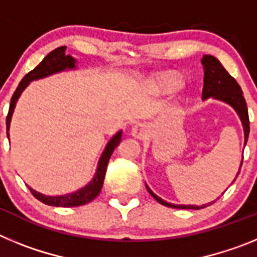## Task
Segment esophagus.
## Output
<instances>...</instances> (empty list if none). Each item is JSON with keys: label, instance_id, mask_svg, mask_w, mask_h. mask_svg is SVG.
Returning a JSON list of instances; mask_svg holds the SVG:
<instances>
[{"label": "esophagus", "instance_id": "esophagus-1", "mask_svg": "<svg viewBox=\"0 0 257 257\" xmlns=\"http://www.w3.org/2000/svg\"><path fill=\"white\" fill-rule=\"evenodd\" d=\"M131 135H133L134 138H138V139H143V138H145V135H147V128H145V126L143 123L135 124V126H133V128H131Z\"/></svg>", "mask_w": 257, "mask_h": 257}]
</instances>
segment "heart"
I'll return each mask as SVG.
<instances>
[{
    "label": "heart",
    "mask_w": 257,
    "mask_h": 257,
    "mask_svg": "<svg viewBox=\"0 0 257 257\" xmlns=\"http://www.w3.org/2000/svg\"><path fill=\"white\" fill-rule=\"evenodd\" d=\"M181 79L174 73H165L157 78V86L163 91H172L180 87Z\"/></svg>",
    "instance_id": "heart-1"
}]
</instances>
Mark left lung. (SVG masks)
<instances>
[{
    "label": "left lung",
    "instance_id": "1",
    "mask_svg": "<svg viewBox=\"0 0 257 257\" xmlns=\"http://www.w3.org/2000/svg\"><path fill=\"white\" fill-rule=\"evenodd\" d=\"M202 65H203V70H205V77H203V90H202V99H216V100L224 101V103L229 104L231 108L237 112L238 117L240 118L242 126H243L244 131V145H246L247 139H248L249 134V119H248V109H247L246 100L243 97V92L242 88L238 85L230 74L225 70V68L222 67L221 63L217 60L215 56L212 55H203L201 60ZM242 162H243V156H242ZM240 162V166H242ZM239 166V171H240ZM238 171V174H239ZM237 174V176H238ZM235 180V179H234ZM145 187L148 189L149 194L156 199L157 202H160L161 205L166 206V207L171 208H184V210H201L207 206L212 205L213 202H210L207 205L202 206H194V205H175V203H169V202L163 201L162 198L154 194L151 190V188L145 184Z\"/></svg>",
    "mask_w": 257,
    "mask_h": 257
}]
</instances>
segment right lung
Instances as JSON below:
<instances>
[{
  "label": "right lung",
  "instance_id": "1",
  "mask_svg": "<svg viewBox=\"0 0 257 257\" xmlns=\"http://www.w3.org/2000/svg\"><path fill=\"white\" fill-rule=\"evenodd\" d=\"M65 46H61L55 49L54 51H51L50 54H47L45 56V59L41 61L40 64L35 68L33 70H31L28 74H26V77L20 81L19 86L17 87L15 92H14L13 97H11L10 101V108H9V114L6 118V128H8V138H9V130H10V122L11 117H13L14 109L17 105L18 99L20 97L22 92L28 87L29 83L32 81H36V79L45 78V77H49L51 74L59 73V72H63V70H69V69H76L77 60L70 55H65ZM122 138V130L118 131L115 135L112 136V139L109 140L108 144L105 145L103 153L100 156V160L97 162L96 172H95L94 178L87 185H85L81 189L76 190V192L68 193L64 196H45L42 193L36 192L35 189H32L31 187L29 190L38 201H41L45 205L49 206H55V207H77V206H82L91 202L92 199L96 198L100 193L101 188H103L104 178H105L106 172V165L109 162V158L112 156V153L114 152V149L117 148L118 144L121 143Z\"/></svg>",
  "mask_w": 257,
  "mask_h": 257
}]
</instances>
